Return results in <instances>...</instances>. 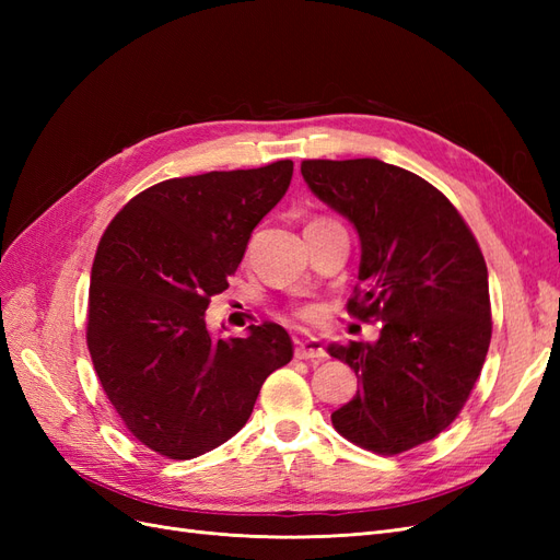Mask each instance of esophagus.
Segmentation results:
<instances>
[{"label":"esophagus","mask_w":560,"mask_h":560,"mask_svg":"<svg viewBox=\"0 0 560 560\" xmlns=\"http://www.w3.org/2000/svg\"><path fill=\"white\" fill-rule=\"evenodd\" d=\"M296 360H311V362H322L327 358V350L319 346V341H315V338H311V341H296Z\"/></svg>","instance_id":"34e87169"}]
</instances>
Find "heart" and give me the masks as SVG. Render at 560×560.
Here are the masks:
<instances>
[{"label":"heart","instance_id":"1","mask_svg":"<svg viewBox=\"0 0 560 560\" xmlns=\"http://www.w3.org/2000/svg\"><path fill=\"white\" fill-rule=\"evenodd\" d=\"M292 317H296L299 322H306V325H311V322H315L319 317V311L315 306H294L292 308Z\"/></svg>","mask_w":560,"mask_h":560}]
</instances>
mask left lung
Here are the masks:
<instances>
[{
    "label": "left lung",
    "instance_id": "8db88e82",
    "mask_svg": "<svg viewBox=\"0 0 560 560\" xmlns=\"http://www.w3.org/2000/svg\"><path fill=\"white\" fill-rule=\"evenodd\" d=\"M301 175L360 233L348 313L383 325L376 343L329 346L360 383L334 428L378 455L411 451L457 418L486 362L493 322L481 247L453 202L404 167L313 159Z\"/></svg>",
    "mask_w": 560,
    "mask_h": 560
}]
</instances>
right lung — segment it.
<instances>
[{
    "label": "right lung",
    "instance_id": "obj_1",
    "mask_svg": "<svg viewBox=\"0 0 560 560\" xmlns=\"http://www.w3.org/2000/svg\"><path fill=\"white\" fill-rule=\"evenodd\" d=\"M294 163L175 177L130 198L100 238L86 343L109 404L140 444L191 460L238 432L264 381L292 360L276 322L212 338L206 311L278 206Z\"/></svg>",
    "mask_w": 560,
    "mask_h": 560
}]
</instances>
